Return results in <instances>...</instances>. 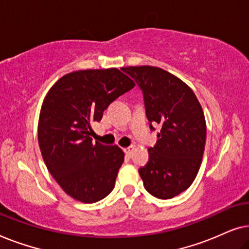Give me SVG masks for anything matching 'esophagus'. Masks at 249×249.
<instances>
[{"label":"esophagus","mask_w":249,"mask_h":249,"mask_svg":"<svg viewBox=\"0 0 249 249\" xmlns=\"http://www.w3.org/2000/svg\"><path fill=\"white\" fill-rule=\"evenodd\" d=\"M135 151V146H129V147L124 148V153L127 154V156H129V158H131L132 153H134Z\"/></svg>","instance_id":"obj_1"}]
</instances>
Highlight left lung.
<instances>
[{
	"instance_id": "8db88e82",
	"label": "left lung",
	"mask_w": 249,
	"mask_h": 249,
	"mask_svg": "<svg viewBox=\"0 0 249 249\" xmlns=\"http://www.w3.org/2000/svg\"><path fill=\"white\" fill-rule=\"evenodd\" d=\"M122 70L142 90L149 127H162L154 147L148 148L147 164L138 172L151 195L172 198L188 189L198 173L206 142L203 108L188 85L161 68Z\"/></svg>"
}]
</instances>
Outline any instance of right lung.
<instances>
[{
  "mask_svg": "<svg viewBox=\"0 0 249 249\" xmlns=\"http://www.w3.org/2000/svg\"><path fill=\"white\" fill-rule=\"evenodd\" d=\"M122 69L73 71L60 78L43 101L38 120L43 160L61 188L79 202L107 197L124 163L119 146L89 137L90 122L101 121L108 105L135 87Z\"/></svg>",
  "mask_w": 249,
  "mask_h": 249,
  "instance_id": "right-lung-1",
  "label": "right lung"
}]
</instances>
